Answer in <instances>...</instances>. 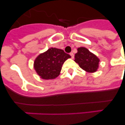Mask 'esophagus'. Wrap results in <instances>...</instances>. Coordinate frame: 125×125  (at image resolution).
Here are the masks:
<instances>
[{
  "instance_id": "34e87169",
  "label": "esophagus",
  "mask_w": 125,
  "mask_h": 125,
  "mask_svg": "<svg viewBox=\"0 0 125 125\" xmlns=\"http://www.w3.org/2000/svg\"><path fill=\"white\" fill-rule=\"evenodd\" d=\"M70 55H71V58H72V59H73V58H74V54H73V53L71 52Z\"/></svg>"
}]
</instances>
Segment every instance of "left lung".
Masks as SVG:
<instances>
[{
  "mask_svg": "<svg viewBox=\"0 0 125 125\" xmlns=\"http://www.w3.org/2000/svg\"><path fill=\"white\" fill-rule=\"evenodd\" d=\"M74 57V61L79 64L81 68L89 73L96 71L100 60L86 48L83 47L78 48Z\"/></svg>",
  "mask_w": 125,
  "mask_h": 125,
  "instance_id": "obj_1",
  "label": "left lung"
}]
</instances>
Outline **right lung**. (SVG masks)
<instances>
[{"label": "right lung", "instance_id": "right-lung-1", "mask_svg": "<svg viewBox=\"0 0 125 125\" xmlns=\"http://www.w3.org/2000/svg\"><path fill=\"white\" fill-rule=\"evenodd\" d=\"M70 57L63 50L52 47L36 58L34 69L42 79H54L60 74L65 61Z\"/></svg>", "mask_w": 125, "mask_h": 125}]
</instances>
